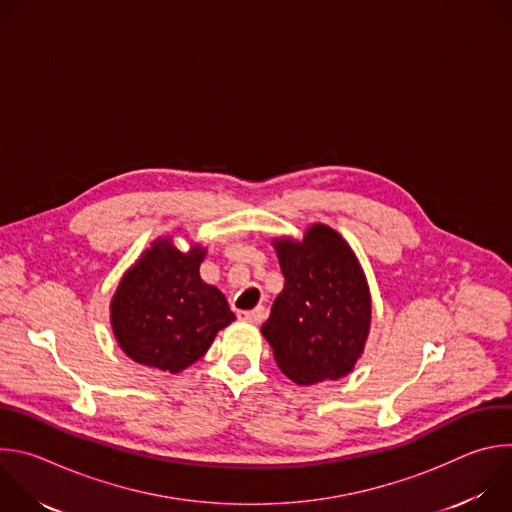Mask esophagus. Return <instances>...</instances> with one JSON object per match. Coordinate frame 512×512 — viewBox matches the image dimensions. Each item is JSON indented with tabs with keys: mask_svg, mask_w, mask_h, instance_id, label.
<instances>
[{
	"mask_svg": "<svg viewBox=\"0 0 512 512\" xmlns=\"http://www.w3.org/2000/svg\"><path fill=\"white\" fill-rule=\"evenodd\" d=\"M241 318L251 324H261L267 318V312H265V308H255L251 312H241Z\"/></svg>",
	"mask_w": 512,
	"mask_h": 512,
	"instance_id": "esophagus-1",
	"label": "esophagus"
}]
</instances>
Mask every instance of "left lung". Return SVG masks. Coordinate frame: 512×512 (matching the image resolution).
Masks as SVG:
<instances>
[{
    "label": "left lung",
    "mask_w": 512,
    "mask_h": 512,
    "mask_svg": "<svg viewBox=\"0 0 512 512\" xmlns=\"http://www.w3.org/2000/svg\"><path fill=\"white\" fill-rule=\"evenodd\" d=\"M273 247L285 285L261 332L277 367L298 385L346 377L371 330V291L354 251L326 225Z\"/></svg>",
    "instance_id": "1"
}]
</instances>
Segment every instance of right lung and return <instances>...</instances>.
I'll list each match as a JSON object with an SVG mask.
<instances>
[{
	"instance_id": "right-lung-1",
	"label": "right lung",
	"mask_w": 512,
	"mask_h": 512,
	"mask_svg": "<svg viewBox=\"0 0 512 512\" xmlns=\"http://www.w3.org/2000/svg\"><path fill=\"white\" fill-rule=\"evenodd\" d=\"M206 249L180 251L162 237L121 277L111 300V328L135 362L180 373L235 320L221 289L200 279Z\"/></svg>"
}]
</instances>
